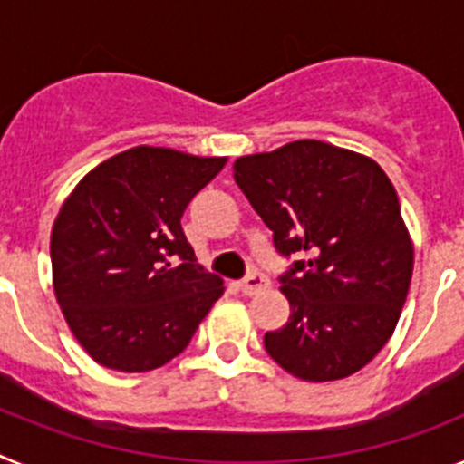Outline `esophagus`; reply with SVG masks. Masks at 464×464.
<instances>
[{
  "label": "esophagus",
  "mask_w": 464,
  "mask_h": 464,
  "mask_svg": "<svg viewBox=\"0 0 464 464\" xmlns=\"http://www.w3.org/2000/svg\"><path fill=\"white\" fill-rule=\"evenodd\" d=\"M265 288H269V278L260 272H251L246 278L239 281V290L244 295H256L262 293Z\"/></svg>",
  "instance_id": "obj_1"
}]
</instances>
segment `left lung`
Here are the masks:
<instances>
[{"instance_id":"1","label":"left lung","mask_w":464,"mask_h":464,"mask_svg":"<svg viewBox=\"0 0 464 464\" xmlns=\"http://www.w3.org/2000/svg\"><path fill=\"white\" fill-rule=\"evenodd\" d=\"M235 181L274 232L290 302L267 353L297 379L355 374L391 339L409 293L413 246L391 179L374 160L315 139L235 162Z\"/></svg>"}]
</instances>
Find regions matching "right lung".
I'll return each mask as SVG.
<instances>
[{
    "label": "right lung",
    "instance_id": "1",
    "mask_svg": "<svg viewBox=\"0 0 464 464\" xmlns=\"http://www.w3.org/2000/svg\"><path fill=\"white\" fill-rule=\"evenodd\" d=\"M225 167L139 146L94 167L60 208L53 285L73 337L94 362L150 372L190 343L223 278L197 265L181 227L192 197Z\"/></svg>",
    "mask_w": 464,
    "mask_h": 464
}]
</instances>
